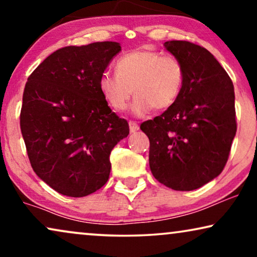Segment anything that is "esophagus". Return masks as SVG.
<instances>
[{
  "label": "esophagus",
  "instance_id": "obj_1",
  "mask_svg": "<svg viewBox=\"0 0 257 257\" xmlns=\"http://www.w3.org/2000/svg\"><path fill=\"white\" fill-rule=\"evenodd\" d=\"M128 125H130V132L131 133H135L139 130V125L137 124L136 121H130Z\"/></svg>",
  "mask_w": 257,
  "mask_h": 257
}]
</instances>
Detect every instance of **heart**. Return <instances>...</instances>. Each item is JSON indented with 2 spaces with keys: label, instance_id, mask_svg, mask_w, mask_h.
<instances>
[{
  "label": "heart",
  "instance_id": "1",
  "mask_svg": "<svg viewBox=\"0 0 257 257\" xmlns=\"http://www.w3.org/2000/svg\"><path fill=\"white\" fill-rule=\"evenodd\" d=\"M115 75L101 73L98 89L108 106L122 111L136 94L131 111L137 117L153 108L164 111L177 101L184 84V66L173 56L157 51L135 50L122 55L114 64Z\"/></svg>",
  "mask_w": 257,
  "mask_h": 257
}]
</instances>
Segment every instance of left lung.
Masks as SVG:
<instances>
[{"instance_id":"left-lung-1","label":"left lung","mask_w":257,"mask_h":257,"mask_svg":"<svg viewBox=\"0 0 257 257\" xmlns=\"http://www.w3.org/2000/svg\"><path fill=\"white\" fill-rule=\"evenodd\" d=\"M164 48L184 66L178 99L140 125L150 139L153 177L174 191L202 187L222 172L236 133L234 85L216 58L200 45L168 41Z\"/></svg>"}]
</instances>
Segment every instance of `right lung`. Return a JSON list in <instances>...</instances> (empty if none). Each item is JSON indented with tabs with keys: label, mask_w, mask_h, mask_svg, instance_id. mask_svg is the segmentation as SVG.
Returning <instances> with one entry per match:
<instances>
[{
	"label": "right lung",
	"mask_w": 257,
	"mask_h": 257,
	"mask_svg": "<svg viewBox=\"0 0 257 257\" xmlns=\"http://www.w3.org/2000/svg\"><path fill=\"white\" fill-rule=\"evenodd\" d=\"M117 42L65 47L48 56L24 87L21 131L31 167L56 192L82 198L103 187L110 153L130 133L108 107L98 80Z\"/></svg>",
	"instance_id": "right-lung-1"
}]
</instances>
